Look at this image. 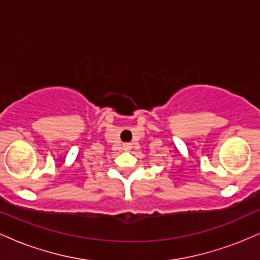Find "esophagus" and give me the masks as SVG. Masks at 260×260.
<instances>
[{
  "label": "esophagus",
  "mask_w": 260,
  "mask_h": 260,
  "mask_svg": "<svg viewBox=\"0 0 260 260\" xmlns=\"http://www.w3.org/2000/svg\"><path fill=\"white\" fill-rule=\"evenodd\" d=\"M123 149H124V150H126V151L131 150V144H124V145H123Z\"/></svg>",
  "instance_id": "1"
}]
</instances>
